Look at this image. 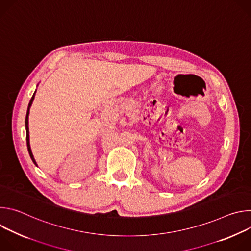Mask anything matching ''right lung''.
<instances>
[{
	"instance_id": "obj_1",
	"label": "right lung",
	"mask_w": 251,
	"mask_h": 251,
	"mask_svg": "<svg viewBox=\"0 0 251 251\" xmlns=\"http://www.w3.org/2000/svg\"><path fill=\"white\" fill-rule=\"evenodd\" d=\"M34 93H35V92H34ZM34 93H33L31 99H30V101H29V103H28V107H27L26 116H25V131H26V146H27L28 154H29V156H30V158H31V160H32V162H33V164L37 165V162H35V160H34V158H33V155H32V153H31V150H30V145H29V133H28V114H29V108H30V106H31V104H32L33 99H34Z\"/></svg>"
}]
</instances>
